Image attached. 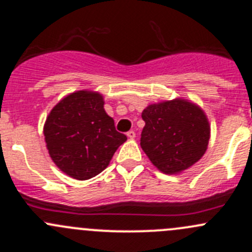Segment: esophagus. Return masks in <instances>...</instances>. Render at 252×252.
Masks as SVG:
<instances>
[{
    "instance_id": "1",
    "label": "esophagus",
    "mask_w": 252,
    "mask_h": 252,
    "mask_svg": "<svg viewBox=\"0 0 252 252\" xmlns=\"http://www.w3.org/2000/svg\"><path fill=\"white\" fill-rule=\"evenodd\" d=\"M126 135H127V137L128 138H131V140H132V138H135L136 137V133H135V131H128L127 133H126Z\"/></svg>"
}]
</instances>
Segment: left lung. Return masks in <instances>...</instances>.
Instances as JSON below:
<instances>
[{
	"label": "left lung",
	"instance_id": "left-lung-1",
	"mask_svg": "<svg viewBox=\"0 0 252 252\" xmlns=\"http://www.w3.org/2000/svg\"><path fill=\"white\" fill-rule=\"evenodd\" d=\"M146 122L141 147L153 166L177 174L203 157L209 143L210 126L202 109L188 100L151 104L142 111Z\"/></svg>",
	"mask_w": 252,
	"mask_h": 252
}]
</instances>
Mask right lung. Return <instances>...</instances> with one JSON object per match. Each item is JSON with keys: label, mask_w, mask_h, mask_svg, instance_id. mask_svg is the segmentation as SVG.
Here are the masks:
<instances>
[{"label": "right lung", "mask_w": 252, "mask_h": 252, "mask_svg": "<svg viewBox=\"0 0 252 252\" xmlns=\"http://www.w3.org/2000/svg\"><path fill=\"white\" fill-rule=\"evenodd\" d=\"M43 133L53 162L78 181L101 173L127 140L104 110L102 95L89 90L71 93L53 107Z\"/></svg>", "instance_id": "obj_1"}]
</instances>
